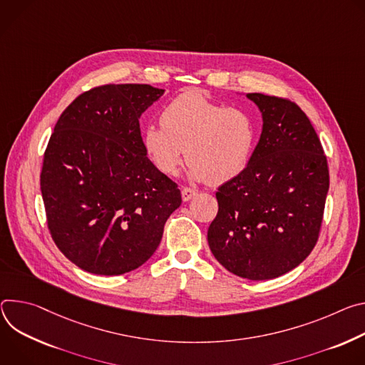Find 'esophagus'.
<instances>
[{"mask_svg": "<svg viewBox=\"0 0 365 365\" xmlns=\"http://www.w3.org/2000/svg\"><path fill=\"white\" fill-rule=\"evenodd\" d=\"M197 192H195V190H192V188H188V187H184L182 190H181V197H182V201H188V200H191L194 195H195Z\"/></svg>", "mask_w": 365, "mask_h": 365, "instance_id": "esophagus-1", "label": "esophagus"}]
</instances>
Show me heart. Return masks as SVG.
Returning a JSON list of instances; mask_svg holds the SVG:
<instances>
[{
	"instance_id": "b5f03b06",
	"label": "heart",
	"mask_w": 365,
	"mask_h": 365,
	"mask_svg": "<svg viewBox=\"0 0 365 365\" xmlns=\"http://www.w3.org/2000/svg\"><path fill=\"white\" fill-rule=\"evenodd\" d=\"M255 126L242 108L225 107L200 93H184L160 113V126L148 125L142 145L150 164L167 177L184 158L195 181L220 185L244 173L255 148Z\"/></svg>"
}]
</instances>
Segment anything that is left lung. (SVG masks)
<instances>
[{"instance_id": "obj_1", "label": "left lung", "mask_w": 365, "mask_h": 365, "mask_svg": "<svg viewBox=\"0 0 365 365\" xmlns=\"http://www.w3.org/2000/svg\"><path fill=\"white\" fill-rule=\"evenodd\" d=\"M262 114L248 168L219 187L207 240L215 258L248 279H271L314 248L329 190L328 160L303 110L287 98L247 94Z\"/></svg>"}]
</instances>
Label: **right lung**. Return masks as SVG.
<instances>
[{"label": "right lung", "mask_w": 365, "mask_h": 365, "mask_svg": "<svg viewBox=\"0 0 365 365\" xmlns=\"http://www.w3.org/2000/svg\"><path fill=\"white\" fill-rule=\"evenodd\" d=\"M165 90L107 84L61 114L43 156L40 190L59 251L98 275L139 268L156 251L181 191L145 153L139 118Z\"/></svg>", "instance_id": "add662e5"}]
</instances>
